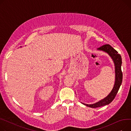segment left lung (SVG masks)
Segmentation results:
<instances>
[{"instance_id":"8db88e82","label":"left lung","mask_w":131,"mask_h":131,"mask_svg":"<svg viewBox=\"0 0 131 131\" xmlns=\"http://www.w3.org/2000/svg\"><path fill=\"white\" fill-rule=\"evenodd\" d=\"M97 50H101L107 53L114 62L115 74V83L112 91L105 98L92 104H86L81 102L84 105L91 108H96L108 105L111 103L114 99L119 90L122 82L123 78V74L121 70L122 63V58L121 55L118 54V52L108 44L104 45L100 47L97 48Z\"/></svg>"}]
</instances>
